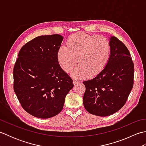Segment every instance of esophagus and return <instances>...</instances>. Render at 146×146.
<instances>
[{
    "instance_id": "34e87169",
    "label": "esophagus",
    "mask_w": 146,
    "mask_h": 146,
    "mask_svg": "<svg viewBox=\"0 0 146 146\" xmlns=\"http://www.w3.org/2000/svg\"><path fill=\"white\" fill-rule=\"evenodd\" d=\"M73 85H78V83H80V82H78V81H76V80H74V81L73 82Z\"/></svg>"
}]
</instances>
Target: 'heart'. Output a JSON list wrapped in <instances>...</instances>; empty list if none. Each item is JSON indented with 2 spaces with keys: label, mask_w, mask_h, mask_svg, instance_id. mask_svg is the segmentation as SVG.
<instances>
[{
  "label": "heart",
  "mask_w": 146,
  "mask_h": 146,
  "mask_svg": "<svg viewBox=\"0 0 146 146\" xmlns=\"http://www.w3.org/2000/svg\"><path fill=\"white\" fill-rule=\"evenodd\" d=\"M66 46H61L57 53L58 63L65 72L71 73L73 78L81 79L95 76L107 66L111 53L110 41L105 37L80 33L70 36Z\"/></svg>",
  "instance_id": "obj_1"
}]
</instances>
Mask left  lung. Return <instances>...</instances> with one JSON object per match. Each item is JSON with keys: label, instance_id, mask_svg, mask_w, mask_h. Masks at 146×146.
<instances>
[{"label": "left lung", "instance_id": "obj_1", "mask_svg": "<svg viewBox=\"0 0 146 146\" xmlns=\"http://www.w3.org/2000/svg\"><path fill=\"white\" fill-rule=\"evenodd\" d=\"M111 53L107 66L92 80L83 82V105L90 113L106 117L119 111L127 100L134 84V66L129 51L111 36Z\"/></svg>", "mask_w": 146, "mask_h": 146}]
</instances>
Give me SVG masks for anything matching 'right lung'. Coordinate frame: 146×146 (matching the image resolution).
Wrapping results in <instances>:
<instances>
[{"instance_id":"obj_1","label":"right lung","mask_w":146,"mask_h":146,"mask_svg":"<svg viewBox=\"0 0 146 146\" xmlns=\"http://www.w3.org/2000/svg\"><path fill=\"white\" fill-rule=\"evenodd\" d=\"M63 37H36L21 48L14 67V90L21 106L33 116L48 119L62 110L73 80L58 63Z\"/></svg>"}]
</instances>
